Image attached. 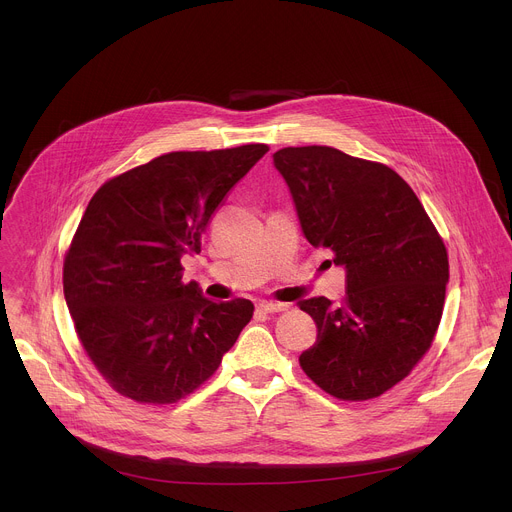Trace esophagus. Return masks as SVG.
Here are the masks:
<instances>
[{
    "instance_id": "esophagus-1",
    "label": "esophagus",
    "mask_w": 512,
    "mask_h": 512,
    "mask_svg": "<svg viewBox=\"0 0 512 512\" xmlns=\"http://www.w3.org/2000/svg\"><path fill=\"white\" fill-rule=\"evenodd\" d=\"M259 308L267 314H277V312H285L289 306L287 304H281V302H261Z\"/></svg>"
}]
</instances>
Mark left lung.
Segmentation results:
<instances>
[{"label": "left lung", "mask_w": 512, "mask_h": 512, "mask_svg": "<svg viewBox=\"0 0 512 512\" xmlns=\"http://www.w3.org/2000/svg\"><path fill=\"white\" fill-rule=\"evenodd\" d=\"M273 164L306 239L346 269V298L300 302L318 326L304 373L344 401H367L403 381L440 326L448 253L409 184L391 168L328 145L283 148Z\"/></svg>", "instance_id": "obj_1"}]
</instances>
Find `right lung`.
I'll use <instances>...</instances> for the list:
<instances>
[{"instance_id":"1","label":"right lung","mask_w":512,"mask_h":512,"mask_svg":"<svg viewBox=\"0 0 512 512\" xmlns=\"http://www.w3.org/2000/svg\"><path fill=\"white\" fill-rule=\"evenodd\" d=\"M265 143L172 152L105 182L64 257V300L83 348L121 395L166 405L214 375L253 318L249 300L212 302L182 281V255Z\"/></svg>"}]
</instances>
